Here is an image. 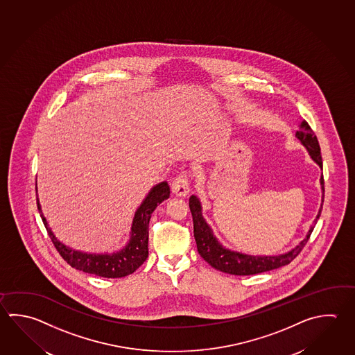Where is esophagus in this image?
<instances>
[{"mask_svg":"<svg viewBox=\"0 0 355 355\" xmlns=\"http://www.w3.org/2000/svg\"><path fill=\"white\" fill-rule=\"evenodd\" d=\"M172 192L180 197L187 196L189 192V178L186 172H181L174 178V181L172 182Z\"/></svg>","mask_w":355,"mask_h":355,"instance_id":"esophagus-1","label":"esophagus"}]
</instances>
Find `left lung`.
<instances>
[{
    "instance_id": "left-lung-1",
    "label": "left lung",
    "mask_w": 355,
    "mask_h": 355,
    "mask_svg": "<svg viewBox=\"0 0 355 355\" xmlns=\"http://www.w3.org/2000/svg\"><path fill=\"white\" fill-rule=\"evenodd\" d=\"M296 137L306 147L311 158L322 168L320 146H319V141L315 135L314 130L310 128L308 121H301L300 128L296 132ZM320 182L321 188L324 192V177L322 175H321ZM189 208H191L192 218H193V234L198 254H201L203 260L207 261L212 268L220 270L222 272H226V274L240 275V276L261 274L265 271H270V270H275V268L288 265L297 254H300L301 250L306 245V242L310 239V234L314 230V226L310 228L306 239L302 240L299 246L293 248L288 254H280V256H250V254H239V252H234V251L222 248L218 241L214 239V234L211 232V228L208 227L207 223L202 217L201 205H200L197 197L191 196ZM321 208L316 220H315V223L319 220Z\"/></svg>"
}]
</instances>
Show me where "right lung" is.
Returning a JSON list of instances; mask_svg holds the SVG:
<instances>
[{
    "label": "right lung",
    "instance_id": "add662e5",
    "mask_svg": "<svg viewBox=\"0 0 355 355\" xmlns=\"http://www.w3.org/2000/svg\"><path fill=\"white\" fill-rule=\"evenodd\" d=\"M169 194H171V189L167 182H162L150 191V193L148 194L147 198L141 203V207L138 208L135 214L133 227H132V239L128 243L127 248L121 250V252L114 254H83L64 246L55 239L51 230L47 226L46 220L41 212L39 200H37V208L55 248L71 268L80 270L83 272H87V274L101 276V277L116 279V277H124L128 275L133 274L134 271L147 260L148 226H149L150 216L157 206H159L162 202L169 198Z\"/></svg>",
    "mask_w": 355,
    "mask_h": 355
}]
</instances>
